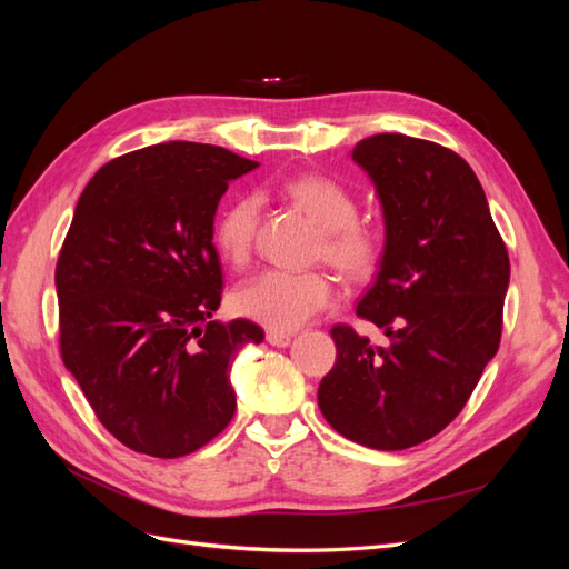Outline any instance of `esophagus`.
<instances>
[{
    "instance_id": "1",
    "label": "esophagus",
    "mask_w": 569,
    "mask_h": 569,
    "mask_svg": "<svg viewBox=\"0 0 569 569\" xmlns=\"http://www.w3.org/2000/svg\"><path fill=\"white\" fill-rule=\"evenodd\" d=\"M266 339H268V343H272V347H289V343H291V335H287V332H268L266 335Z\"/></svg>"
}]
</instances>
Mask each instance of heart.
I'll list each match as a JSON object with an SVG mask.
<instances>
[{
  "mask_svg": "<svg viewBox=\"0 0 569 569\" xmlns=\"http://www.w3.org/2000/svg\"><path fill=\"white\" fill-rule=\"evenodd\" d=\"M287 199L325 230L322 253L347 274H366L380 256L377 234L358 222V203L347 187L322 176L284 182ZM258 199L239 197L216 220V244L226 261L244 266L253 249ZM335 299V284L325 272L266 270L234 289L232 308L272 332H295Z\"/></svg>",
  "mask_w": 569,
  "mask_h": 569,
  "instance_id": "1",
  "label": "heart"
}]
</instances>
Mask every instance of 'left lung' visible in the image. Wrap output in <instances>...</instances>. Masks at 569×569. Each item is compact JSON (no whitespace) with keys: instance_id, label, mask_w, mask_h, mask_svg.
<instances>
[{"instance_id":"obj_1","label":"left lung","mask_w":569,"mask_h":569,"mask_svg":"<svg viewBox=\"0 0 569 569\" xmlns=\"http://www.w3.org/2000/svg\"><path fill=\"white\" fill-rule=\"evenodd\" d=\"M351 159L385 216L380 270L356 313L382 327L389 343L372 347L335 325L337 360L318 406L347 439L401 451L458 416L496 356L510 261L485 189L456 151L382 132L360 140Z\"/></svg>"}]
</instances>
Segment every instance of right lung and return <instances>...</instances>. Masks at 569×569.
Returning <instances> with one entry per match:
<instances>
[{
	"label": "right lung",
	"mask_w": 569,
	"mask_h": 569,
	"mask_svg": "<svg viewBox=\"0 0 569 569\" xmlns=\"http://www.w3.org/2000/svg\"><path fill=\"white\" fill-rule=\"evenodd\" d=\"M253 168L222 147L163 142L101 166L78 199L54 274L61 358L99 422L137 453L187 456L234 416L230 366L263 330L213 320V218Z\"/></svg>",
	"instance_id": "right-lung-1"
}]
</instances>
